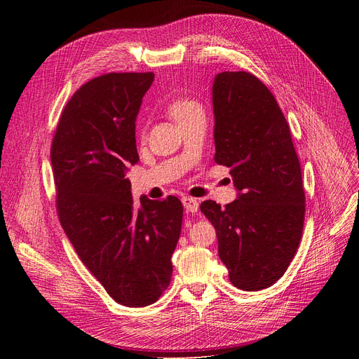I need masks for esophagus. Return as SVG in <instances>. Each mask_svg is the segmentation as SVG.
<instances>
[{"mask_svg": "<svg viewBox=\"0 0 359 359\" xmlns=\"http://www.w3.org/2000/svg\"><path fill=\"white\" fill-rule=\"evenodd\" d=\"M182 203L187 212H196L199 210V202L196 198L192 196H183Z\"/></svg>", "mask_w": 359, "mask_h": 359, "instance_id": "1", "label": "esophagus"}]
</instances>
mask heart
Segmentation results:
<instances>
[{"mask_svg":"<svg viewBox=\"0 0 359 359\" xmlns=\"http://www.w3.org/2000/svg\"><path fill=\"white\" fill-rule=\"evenodd\" d=\"M165 109H167V113L170 115V118H172L175 122H177L186 116H189L191 113H194L195 110L202 109V107L194 99L180 96V97H175L173 100H170Z\"/></svg>","mask_w":359,"mask_h":359,"instance_id":"1","label":"heart"}]
</instances>
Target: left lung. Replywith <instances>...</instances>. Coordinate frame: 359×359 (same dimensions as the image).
<instances>
[{
  "label": "left lung",
  "instance_id": "obj_1",
  "mask_svg": "<svg viewBox=\"0 0 359 359\" xmlns=\"http://www.w3.org/2000/svg\"><path fill=\"white\" fill-rule=\"evenodd\" d=\"M215 163L230 168L238 198L201 211L217 230L230 282L244 291L271 287L285 273L303 236L306 195L288 122L253 74L225 71L212 86Z\"/></svg>",
  "mask_w": 359,
  "mask_h": 359
}]
</instances>
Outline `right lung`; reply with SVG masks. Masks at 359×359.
Segmentation results:
<instances>
[{
	"label": "right lung",
	"instance_id": "obj_1",
	"mask_svg": "<svg viewBox=\"0 0 359 359\" xmlns=\"http://www.w3.org/2000/svg\"><path fill=\"white\" fill-rule=\"evenodd\" d=\"M154 72H109L67 103L50 145L56 212L84 266L118 304L156 303L172 280L182 202L141 198L126 167L138 163L135 119Z\"/></svg>",
	"mask_w": 359,
	"mask_h": 359
}]
</instances>
